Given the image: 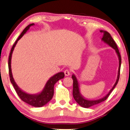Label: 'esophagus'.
Listing matches in <instances>:
<instances>
[{"label":"esophagus","mask_w":130,"mask_h":130,"mask_svg":"<svg viewBox=\"0 0 130 130\" xmlns=\"http://www.w3.org/2000/svg\"><path fill=\"white\" fill-rule=\"evenodd\" d=\"M64 73L66 76H69L70 74V72L69 70H65L64 71Z\"/></svg>","instance_id":"34e87169"}]
</instances>
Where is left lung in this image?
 Returning <instances> with one entry per match:
<instances>
[{
  "label": "left lung",
  "instance_id": "left-lung-1",
  "mask_svg": "<svg viewBox=\"0 0 130 130\" xmlns=\"http://www.w3.org/2000/svg\"><path fill=\"white\" fill-rule=\"evenodd\" d=\"M101 33H102L103 34V36L102 38L101 39V40L103 41L106 44H107L108 45L111 47L115 50V52H116L117 55L118 56V57L119 60V68H118V75H117V78L116 81H115V83L114 84V86H112L111 89L110 90V91L106 94V95L103 96V98L98 99V100H88V99H86L85 98L84 96L82 95L81 93V91H80V89H79V85L78 81V79L74 74H72V78L73 79V97L75 101H76L77 103L78 104L79 106H81V107H84V108H89L90 107H91L94 105H97L98 103H100L101 102H103V101H105L106 99L108 98V96H109L110 93H111L112 91L114 90L115 87L118 82L119 79V75H120V70H121V55H120V53L118 50V48L117 45L115 42L114 41V40L112 38V37L111 36L110 34L108 32L106 31V30H100Z\"/></svg>",
  "mask_w": 130,
  "mask_h": 130
}]
</instances>
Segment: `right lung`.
I'll use <instances>...</instances> for the list:
<instances>
[{"label":"right lung","instance_id":"right-lung-1","mask_svg":"<svg viewBox=\"0 0 130 130\" xmlns=\"http://www.w3.org/2000/svg\"><path fill=\"white\" fill-rule=\"evenodd\" d=\"M35 25L34 23L30 24L28 25L25 29L23 30L22 34L18 37L17 40L15 41V43L13 45L12 48L11 50L10 54L8 58V69H9V74L10 77V81L11 84L13 85V86L15 88V90L17 93L18 95L19 96L21 100L24 101L25 103H28L30 105H31L35 107H40L45 105L47 103L50 101L52 98H53L54 94V86L55 84L59 80L62 79L64 78L65 74L64 73L61 72L56 73L53 76H52L49 78L45 85L44 88L42 90V91L36 94H29L24 91L22 89H21L14 80V78L12 73L11 69V58L12 55L13 51L14 48L16 46V44L18 43V41L22 38L26 32L29 30V28L31 26Z\"/></svg>","mask_w":130,"mask_h":130}]
</instances>
